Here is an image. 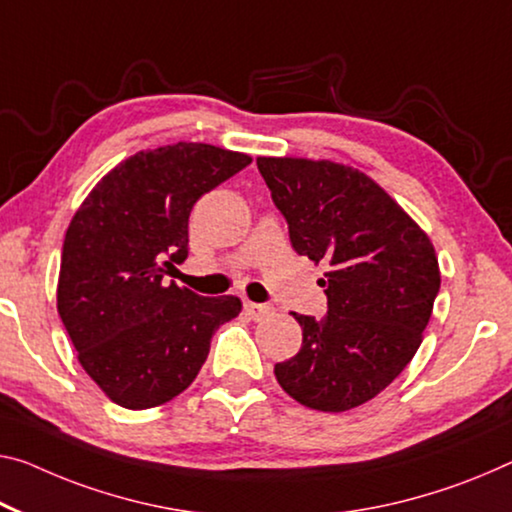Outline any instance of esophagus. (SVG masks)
Here are the masks:
<instances>
[{
  "label": "esophagus",
  "mask_w": 512,
  "mask_h": 512,
  "mask_svg": "<svg viewBox=\"0 0 512 512\" xmlns=\"http://www.w3.org/2000/svg\"><path fill=\"white\" fill-rule=\"evenodd\" d=\"M245 313L251 320H265L272 313V309L267 304H258V302L247 300L245 302Z\"/></svg>",
  "instance_id": "obj_1"
}]
</instances>
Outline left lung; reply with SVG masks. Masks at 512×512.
<instances>
[{"instance_id": "left-lung-1", "label": "left lung", "mask_w": 512, "mask_h": 512, "mask_svg": "<svg viewBox=\"0 0 512 512\" xmlns=\"http://www.w3.org/2000/svg\"><path fill=\"white\" fill-rule=\"evenodd\" d=\"M293 249L325 263L329 311L293 313L302 348L274 366L281 389L320 412H348L384 391L423 341L439 293L428 233L371 176L309 157H256Z\"/></svg>"}]
</instances>
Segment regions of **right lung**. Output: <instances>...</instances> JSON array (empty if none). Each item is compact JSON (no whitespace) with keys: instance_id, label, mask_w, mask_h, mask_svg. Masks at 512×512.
<instances>
[{"instance_id":"add662e5","label":"right lung","mask_w":512,"mask_h":512,"mask_svg":"<svg viewBox=\"0 0 512 512\" xmlns=\"http://www.w3.org/2000/svg\"><path fill=\"white\" fill-rule=\"evenodd\" d=\"M249 162L199 141L148 148L102 176L70 219L57 311L86 375L125 410L183 393L212 334L242 311L235 295L201 297L164 274L187 258L194 203Z\"/></svg>"}]
</instances>
